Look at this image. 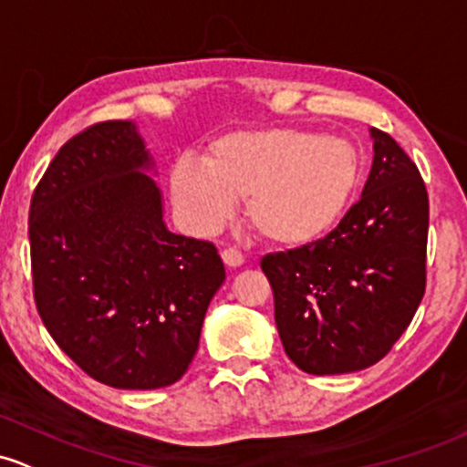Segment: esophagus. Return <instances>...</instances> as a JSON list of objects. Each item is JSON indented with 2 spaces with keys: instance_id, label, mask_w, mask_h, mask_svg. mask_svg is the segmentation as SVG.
Returning <instances> with one entry per match:
<instances>
[{
  "instance_id": "obj_1",
  "label": "esophagus",
  "mask_w": 467,
  "mask_h": 467,
  "mask_svg": "<svg viewBox=\"0 0 467 467\" xmlns=\"http://www.w3.org/2000/svg\"><path fill=\"white\" fill-rule=\"evenodd\" d=\"M221 257H223V264L230 268H239L244 264V254L239 253L237 248H225L223 253H221Z\"/></svg>"
}]
</instances>
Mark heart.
Listing matches in <instances>:
<instances>
[{
    "mask_svg": "<svg viewBox=\"0 0 467 467\" xmlns=\"http://www.w3.org/2000/svg\"><path fill=\"white\" fill-rule=\"evenodd\" d=\"M203 161H179L171 170V199L185 223L213 233L246 199L248 223L277 246H302L331 230L360 179L347 140L288 127L230 131Z\"/></svg>",
    "mask_w": 467,
    "mask_h": 467,
    "instance_id": "1",
    "label": "heart"
}]
</instances>
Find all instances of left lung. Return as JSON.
Instances as JSON below:
<instances>
[{
  "label": "left lung",
  "instance_id": "1",
  "mask_svg": "<svg viewBox=\"0 0 467 467\" xmlns=\"http://www.w3.org/2000/svg\"><path fill=\"white\" fill-rule=\"evenodd\" d=\"M362 196L317 242L262 257L286 356L333 376L376 365L410 327L428 282L430 199L414 161L371 130Z\"/></svg>",
  "mask_w": 467,
  "mask_h": 467
}]
</instances>
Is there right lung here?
<instances>
[{"instance_id": "obj_1", "label": "right lung", "mask_w": 467, "mask_h": 467, "mask_svg": "<svg viewBox=\"0 0 467 467\" xmlns=\"http://www.w3.org/2000/svg\"><path fill=\"white\" fill-rule=\"evenodd\" d=\"M150 165L134 122H96L60 147L28 210L39 317L116 389H159L188 371L225 279L214 244L165 228Z\"/></svg>"}]
</instances>
